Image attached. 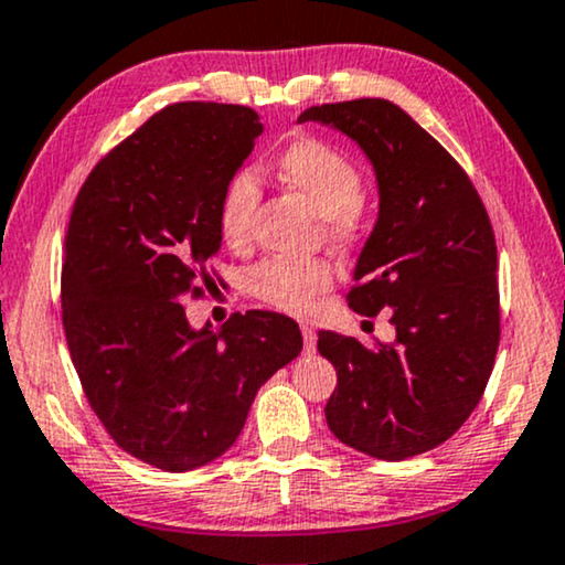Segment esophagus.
<instances>
[{
	"label": "esophagus",
	"instance_id": "1",
	"mask_svg": "<svg viewBox=\"0 0 565 565\" xmlns=\"http://www.w3.org/2000/svg\"><path fill=\"white\" fill-rule=\"evenodd\" d=\"M302 341H305V353H312L315 345H318V335H315L312 326H302Z\"/></svg>",
	"mask_w": 565,
	"mask_h": 565
}]
</instances>
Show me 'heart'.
Masks as SVG:
<instances>
[{"label": "heart", "mask_w": 565, "mask_h": 565, "mask_svg": "<svg viewBox=\"0 0 565 565\" xmlns=\"http://www.w3.org/2000/svg\"><path fill=\"white\" fill-rule=\"evenodd\" d=\"M274 170L284 185L322 216V232L328 239L351 243L353 237H359L364 178L349 154L326 139L297 137L278 149ZM258 201L260 188L250 172H237L227 180L216 206V227L224 245L245 247L250 243ZM330 284H333V266L322 258L274 255L247 274L253 297L291 315L310 312Z\"/></svg>", "instance_id": "b5f03b06"}]
</instances>
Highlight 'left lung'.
<instances>
[{"instance_id":"1","label":"left lung","mask_w":565,"mask_h":565,"mask_svg":"<svg viewBox=\"0 0 565 565\" xmlns=\"http://www.w3.org/2000/svg\"><path fill=\"white\" fill-rule=\"evenodd\" d=\"M305 120L343 131L374 164L380 216L345 299L395 326V343L370 345L320 330L318 351L338 372L328 426L377 460L424 455L476 411L499 351L491 220L460 162L395 103L315 105Z\"/></svg>"}]
</instances>
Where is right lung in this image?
Wrapping results in <instances>:
<instances>
[{"mask_svg":"<svg viewBox=\"0 0 565 565\" xmlns=\"http://www.w3.org/2000/svg\"><path fill=\"white\" fill-rule=\"evenodd\" d=\"M263 126L245 105L175 103L95 164L64 239L62 322L95 416L126 455L168 472L235 445L263 382L302 351L287 315L188 326L216 289V206Z\"/></svg>","mask_w":565,"mask_h":565,"instance_id":"right-lung-1","label":"right lung"}]
</instances>
